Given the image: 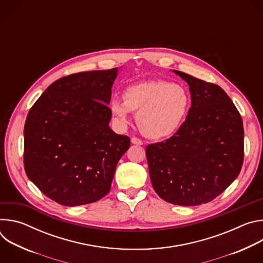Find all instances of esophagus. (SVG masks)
<instances>
[{"label":"esophagus","mask_w":263,"mask_h":263,"mask_svg":"<svg viewBox=\"0 0 263 263\" xmlns=\"http://www.w3.org/2000/svg\"><path fill=\"white\" fill-rule=\"evenodd\" d=\"M131 143L136 144V145H141V144H142V141H141L139 138H137V137H132V138H131Z\"/></svg>","instance_id":"obj_1"}]
</instances>
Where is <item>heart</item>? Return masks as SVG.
Segmentation results:
<instances>
[{
	"instance_id": "heart-1",
	"label": "heart",
	"mask_w": 263,
	"mask_h": 263,
	"mask_svg": "<svg viewBox=\"0 0 263 263\" xmlns=\"http://www.w3.org/2000/svg\"><path fill=\"white\" fill-rule=\"evenodd\" d=\"M123 99H111V114L122 126L129 123L130 112L137 114L139 130L151 139H164L176 134L191 105V96L185 87L164 80L131 84L124 89Z\"/></svg>"
}]
</instances>
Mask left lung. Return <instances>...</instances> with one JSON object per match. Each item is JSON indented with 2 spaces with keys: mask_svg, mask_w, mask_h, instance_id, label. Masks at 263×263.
Returning a JSON list of instances; mask_svg holds the SVG:
<instances>
[{
  "mask_svg": "<svg viewBox=\"0 0 263 263\" xmlns=\"http://www.w3.org/2000/svg\"><path fill=\"white\" fill-rule=\"evenodd\" d=\"M190 86L192 106L171 138L148 144L145 155L156 194L180 206L219 196L243 162V125L235 105L218 85L173 70Z\"/></svg>",
  "mask_w": 263,
  "mask_h": 263,
  "instance_id": "8db88e82",
  "label": "left lung"
}]
</instances>
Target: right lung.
<instances>
[{
    "mask_svg": "<svg viewBox=\"0 0 263 263\" xmlns=\"http://www.w3.org/2000/svg\"><path fill=\"white\" fill-rule=\"evenodd\" d=\"M120 68L72 73L52 83L24 129L29 180L56 203L90 204L110 192L128 136L109 127L111 88Z\"/></svg>",
    "mask_w": 263,
    "mask_h": 263,
    "instance_id": "1",
    "label": "right lung"
}]
</instances>
